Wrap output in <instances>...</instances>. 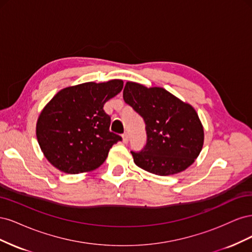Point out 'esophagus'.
Listing matches in <instances>:
<instances>
[{"label":"esophagus","mask_w":252,"mask_h":252,"mask_svg":"<svg viewBox=\"0 0 252 252\" xmlns=\"http://www.w3.org/2000/svg\"><path fill=\"white\" fill-rule=\"evenodd\" d=\"M128 141H129V135H128L127 132H125V133L123 134V142H124V143H127Z\"/></svg>","instance_id":"obj_1"}]
</instances>
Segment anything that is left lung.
I'll return each instance as SVG.
<instances>
[{
    "mask_svg": "<svg viewBox=\"0 0 252 252\" xmlns=\"http://www.w3.org/2000/svg\"><path fill=\"white\" fill-rule=\"evenodd\" d=\"M124 101L143 118L146 144L131 151L140 168L157 175L181 172L200 155L204 143L201 121L192 106L164 88L127 82Z\"/></svg>",
    "mask_w": 252,
    "mask_h": 252,
    "instance_id": "left-lung-1",
    "label": "left lung"
}]
</instances>
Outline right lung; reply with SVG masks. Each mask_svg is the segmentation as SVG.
<instances>
[{"label": "right lung", "instance_id": "right-lung-1", "mask_svg": "<svg viewBox=\"0 0 252 252\" xmlns=\"http://www.w3.org/2000/svg\"><path fill=\"white\" fill-rule=\"evenodd\" d=\"M123 89V81L83 83L64 88L42 110L36 138L44 156L59 170L75 174L100 167L122 136L109 130L104 104Z\"/></svg>", "mask_w": 252, "mask_h": 252}]
</instances>
